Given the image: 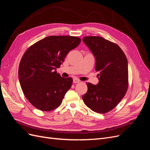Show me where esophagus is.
Segmentation results:
<instances>
[{"mask_svg": "<svg viewBox=\"0 0 150 150\" xmlns=\"http://www.w3.org/2000/svg\"><path fill=\"white\" fill-rule=\"evenodd\" d=\"M79 82H80V81L78 79H77V78H74L73 79V83H79Z\"/></svg>", "mask_w": 150, "mask_h": 150, "instance_id": "34e87169", "label": "esophagus"}]
</instances>
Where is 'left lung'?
Instances as JSON below:
<instances>
[{"label":"left lung","instance_id":"1","mask_svg":"<svg viewBox=\"0 0 150 150\" xmlns=\"http://www.w3.org/2000/svg\"><path fill=\"white\" fill-rule=\"evenodd\" d=\"M83 42L96 57L99 83H87L83 101L91 110L106 113L124 98L128 88V61L118 45L99 36H86Z\"/></svg>","mask_w":150,"mask_h":150}]
</instances>
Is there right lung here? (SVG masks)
Masks as SVG:
<instances>
[{
  "label": "right lung",
  "instance_id": "1",
  "mask_svg": "<svg viewBox=\"0 0 150 150\" xmlns=\"http://www.w3.org/2000/svg\"><path fill=\"white\" fill-rule=\"evenodd\" d=\"M81 41L75 36L51 35L26 50L19 64V79L24 96L35 108L50 111L61 105L72 79L61 77L56 70Z\"/></svg>",
  "mask_w": 150,
  "mask_h": 150
}]
</instances>
